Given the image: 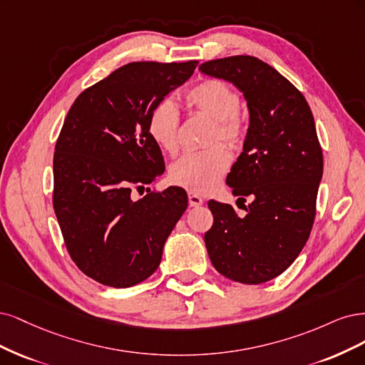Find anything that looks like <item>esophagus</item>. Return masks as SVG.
<instances>
[{"instance_id":"obj_1","label":"esophagus","mask_w":365,"mask_h":365,"mask_svg":"<svg viewBox=\"0 0 365 365\" xmlns=\"http://www.w3.org/2000/svg\"><path fill=\"white\" fill-rule=\"evenodd\" d=\"M187 198H190V206L191 207H198V206H202L205 203L203 197H200L198 194H194V192H190Z\"/></svg>"}]
</instances>
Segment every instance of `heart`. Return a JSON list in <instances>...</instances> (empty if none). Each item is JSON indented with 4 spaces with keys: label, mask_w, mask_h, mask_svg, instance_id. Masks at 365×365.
I'll return each mask as SVG.
<instances>
[{
    "label": "heart",
    "mask_w": 365,
    "mask_h": 365,
    "mask_svg": "<svg viewBox=\"0 0 365 365\" xmlns=\"http://www.w3.org/2000/svg\"><path fill=\"white\" fill-rule=\"evenodd\" d=\"M190 108L214 120L209 144L225 140L237 147L244 138V121L238 113L240 97L227 83L221 80H206L186 93ZM180 116L178 106L165 98L151 109L147 130L162 151L178 150ZM230 165V155L222 145H214L205 151L187 153L175 160L170 168L173 185L185 187L194 194H206L215 190Z\"/></svg>",
    "instance_id": "heart-1"
}]
</instances>
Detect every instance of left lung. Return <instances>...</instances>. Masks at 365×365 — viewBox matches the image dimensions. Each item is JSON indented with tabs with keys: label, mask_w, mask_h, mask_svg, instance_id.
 Masks as SVG:
<instances>
[{
	"label": "left lung",
	"mask_w": 365,
	"mask_h": 365,
	"mask_svg": "<svg viewBox=\"0 0 365 365\" xmlns=\"http://www.w3.org/2000/svg\"><path fill=\"white\" fill-rule=\"evenodd\" d=\"M232 83L247 101L249 128L226 183L245 202L241 218L210 200L214 225L205 233L218 273L247 285L264 284L297 259L314 225L323 178V153L302 92L253 56H232L198 66Z\"/></svg>",
	"instance_id": "left-lung-1"
}]
</instances>
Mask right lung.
Masks as SVG:
<instances>
[{"label":"right lung","instance_id":"add662e5","mask_svg":"<svg viewBox=\"0 0 365 365\" xmlns=\"http://www.w3.org/2000/svg\"><path fill=\"white\" fill-rule=\"evenodd\" d=\"M197 61L132 62L88 88L69 109L54 153V212L66 249L91 279L128 288L156 272L187 207L179 186L132 198L165 171L147 121Z\"/></svg>","mask_w":365,"mask_h":365}]
</instances>
